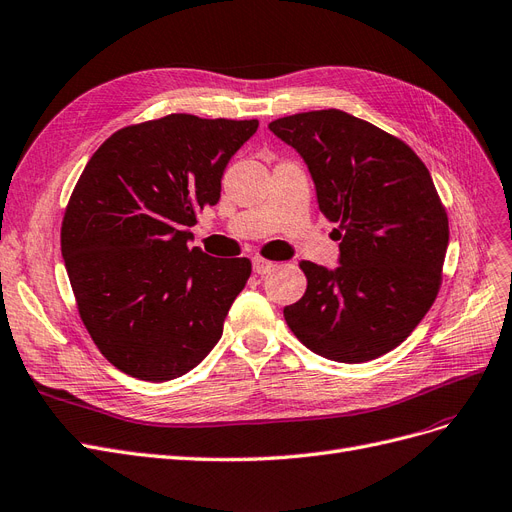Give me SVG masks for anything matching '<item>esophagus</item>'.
Listing matches in <instances>:
<instances>
[{
    "label": "esophagus",
    "instance_id": "obj_1",
    "mask_svg": "<svg viewBox=\"0 0 512 512\" xmlns=\"http://www.w3.org/2000/svg\"><path fill=\"white\" fill-rule=\"evenodd\" d=\"M272 268H274V263L268 261V259H263V257H255V259H253V270H255V274H266V272H270Z\"/></svg>",
    "mask_w": 512,
    "mask_h": 512
}]
</instances>
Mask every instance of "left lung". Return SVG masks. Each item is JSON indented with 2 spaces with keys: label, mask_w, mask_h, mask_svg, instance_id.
<instances>
[{
  "label": "left lung",
  "mask_w": 512,
  "mask_h": 512,
  "mask_svg": "<svg viewBox=\"0 0 512 512\" xmlns=\"http://www.w3.org/2000/svg\"><path fill=\"white\" fill-rule=\"evenodd\" d=\"M270 131L298 151L319 210L338 227L340 266L300 261L308 287L285 306L304 346L342 364H364L402 344L442 285L449 219L412 148L336 108L276 119Z\"/></svg>",
  "instance_id": "8db88e82"
}]
</instances>
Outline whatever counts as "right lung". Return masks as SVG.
Listing matches in <instances>:
<instances>
[{"instance_id":"1","label":"right lung","mask_w":512,"mask_h":512,"mask_svg":"<svg viewBox=\"0 0 512 512\" xmlns=\"http://www.w3.org/2000/svg\"><path fill=\"white\" fill-rule=\"evenodd\" d=\"M257 127L168 114L114 131L82 170L61 255L78 315L114 368L172 381L219 342L251 261L189 249V227L219 202L225 166Z\"/></svg>"}]
</instances>
